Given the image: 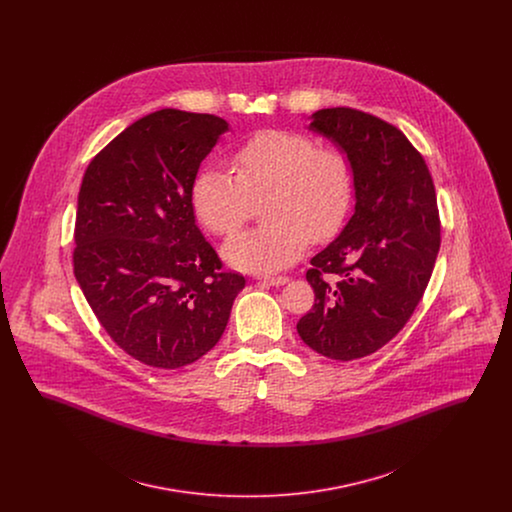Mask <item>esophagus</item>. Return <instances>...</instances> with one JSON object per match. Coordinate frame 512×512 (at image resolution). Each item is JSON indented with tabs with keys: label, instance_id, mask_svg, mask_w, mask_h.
<instances>
[{
	"label": "esophagus",
	"instance_id": "esophagus-1",
	"mask_svg": "<svg viewBox=\"0 0 512 512\" xmlns=\"http://www.w3.org/2000/svg\"><path fill=\"white\" fill-rule=\"evenodd\" d=\"M265 284H270V286H284L290 278L288 276H265V278H261Z\"/></svg>",
	"mask_w": 512,
	"mask_h": 512
}]
</instances>
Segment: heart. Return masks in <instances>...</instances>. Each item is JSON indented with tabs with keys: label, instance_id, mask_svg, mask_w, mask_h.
Segmentation results:
<instances>
[{
	"label": "heart",
	"instance_id": "obj_1",
	"mask_svg": "<svg viewBox=\"0 0 512 512\" xmlns=\"http://www.w3.org/2000/svg\"><path fill=\"white\" fill-rule=\"evenodd\" d=\"M232 174L205 169L195 176L192 205L199 222L217 236L236 234L263 199L265 226L222 247L228 265L272 272L297 261L313 238H334L349 215L353 172L343 151L317 147L299 132L259 130L234 147Z\"/></svg>",
	"mask_w": 512,
	"mask_h": 512
}]
</instances>
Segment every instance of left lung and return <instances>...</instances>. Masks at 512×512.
Returning <instances> with one entry per match:
<instances>
[{
	"label": "left lung",
	"mask_w": 512,
	"mask_h": 512,
	"mask_svg": "<svg viewBox=\"0 0 512 512\" xmlns=\"http://www.w3.org/2000/svg\"><path fill=\"white\" fill-rule=\"evenodd\" d=\"M309 130L347 155L355 213L311 259L315 305L297 332L320 355L353 361L395 338L424 295L441 244L436 190L422 155L390 122L332 107L313 113Z\"/></svg>",
	"instance_id": "obj_1"
}]
</instances>
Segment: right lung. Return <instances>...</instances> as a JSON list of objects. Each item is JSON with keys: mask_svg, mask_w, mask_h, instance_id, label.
Instances as JSON below:
<instances>
[{"mask_svg": "<svg viewBox=\"0 0 512 512\" xmlns=\"http://www.w3.org/2000/svg\"><path fill=\"white\" fill-rule=\"evenodd\" d=\"M228 130L161 109L92 159L78 192L74 276L105 332L147 366L180 368L220 340L245 278L224 272L195 226L192 186Z\"/></svg>", "mask_w": 512, "mask_h": 512, "instance_id": "1", "label": "right lung"}]
</instances>
